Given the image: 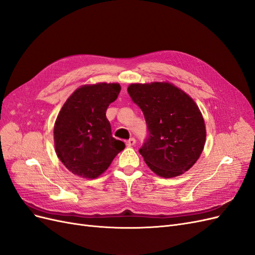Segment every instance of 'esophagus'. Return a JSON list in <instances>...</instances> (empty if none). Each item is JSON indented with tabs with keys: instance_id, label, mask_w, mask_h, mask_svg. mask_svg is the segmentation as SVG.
I'll return each instance as SVG.
<instances>
[{
	"instance_id": "1",
	"label": "esophagus",
	"mask_w": 255,
	"mask_h": 255,
	"mask_svg": "<svg viewBox=\"0 0 255 255\" xmlns=\"http://www.w3.org/2000/svg\"><path fill=\"white\" fill-rule=\"evenodd\" d=\"M126 143H127L128 146H132V145H134L136 143V139H135V138H129L128 140H127Z\"/></svg>"
}]
</instances>
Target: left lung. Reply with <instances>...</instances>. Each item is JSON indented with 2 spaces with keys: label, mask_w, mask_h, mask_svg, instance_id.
Segmentation results:
<instances>
[{
  "label": "left lung",
  "mask_w": 255,
  "mask_h": 255,
  "mask_svg": "<svg viewBox=\"0 0 255 255\" xmlns=\"http://www.w3.org/2000/svg\"><path fill=\"white\" fill-rule=\"evenodd\" d=\"M132 101L142 111L148 136L139 149L145 164L159 176H177L201 155L205 125L188 95L169 83L132 84Z\"/></svg>",
  "instance_id": "8db88e82"
}]
</instances>
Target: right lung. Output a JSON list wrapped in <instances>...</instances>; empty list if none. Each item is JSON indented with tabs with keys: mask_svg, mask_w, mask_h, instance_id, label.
<instances>
[{
	"mask_svg": "<svg viewBox=\"0 0 255 255\" xmlns=\"http://www.w3.org/2000/svg\"><path fill=\"white\" fill-rule=\"evenodd\" d=\"M119 84L99 83L76 89L61 107L54 126L58 158L68 170L86 179L102 174L126 148L115 139L106 111L118 98Z\"/></svg>",
	"mask_w": 255,
	"mask_h": 255,
	"instance_id": "1",
	"label": "right lung"
}]
</instances>
